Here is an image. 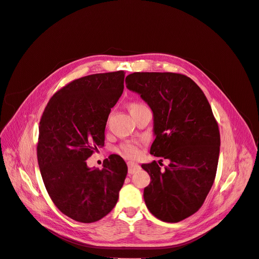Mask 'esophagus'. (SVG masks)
<instances>
[{
  "instance_id": "34e87169",
  "label": "esophagus",
  "mask_w": 259,
  "mask_h": 259,
  "mask_svg": "<svg viewBox=\"0 0 259 259\" xmlns=\"http://www.w3.org/2000/svg\"><path fill=\"white\" fill-rule=\"evenodd\" d=\"M127 166H128V174H134L137 170L140 169V166L135 162H128Z\"/></svg>"
}]
</instances>
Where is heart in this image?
Here are the masks:
<instances>
[{"label":"heart","mask_w":259,"mask_h":259,"mask_svg":"<svg viewBox=\"0 0 259 259\" xmlns=\"http://www.w3.org/2000/svg\"><path fill=\"white\" fill-rule=\"evenodd\" d=\"M143 107H145V105L135 101V103L130 104L128 109H130V112L133 113V112L139 110V109ZM117 152L122 154L123 156H125V158L135 159L140 153V145L135 142H126L119 147V149H117Z\"/></svg>","instance_id":"b5f03b06"}]
</instances>
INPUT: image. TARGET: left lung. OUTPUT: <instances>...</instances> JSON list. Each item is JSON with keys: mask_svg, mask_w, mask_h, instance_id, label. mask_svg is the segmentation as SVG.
Wrapping results in <instances>:
<instances>
[{"mask_svg": "<svg viewBox=\"0 0 259 259\" xmlns=\"http://www.w3.org/2000/svg\"><path fill=\"white\" fill-rule=\"evenodd\" d=\"M125 83L153 112L150 153L169 161L164 169L155 161L142 165L151 179L144 189L145 203L160 221L178 223L199 210L213 186L218 124L204 93L184 74L134 72Z\"/></svg>", "mask_w": 259, "mask_h": 259, "instance_id": "obj_1", "label": "left lung"}]
</instances>
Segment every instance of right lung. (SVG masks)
Listing matches in <instances>:
<instances>
[{"label":"right lung","mask_w":259,"mask_h":259,"mask_svg":"<svg viewBox=\"0 0 259 259\" xmlns=\"http://www.w3.org/2000/svg\"><path fill=\"white\" fill-rule=\"evenodd\" d=\"M124 71L97 73L67 84L42 114L36 147L38 167L54 204L80 223L110 213L127 175V165L111 154L99 169L86 160L105 145L111 108L124 90Z\"/></svg>","instance_id":"right-lung-1"}]
</instances>
